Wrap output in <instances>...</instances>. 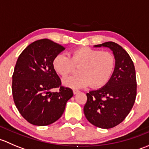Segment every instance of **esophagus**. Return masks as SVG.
Instances as JSON below:
<instances>
[{"label": "esophagus", "mask_w": 149, "mask_h": 149, "mask_svg": "<svg viewBox=\"0 0 149 149\" xmlns=\"http://www.w3.org/2000/svg\"><path fill=\"white\" fill-rule=\"evenodd\" d=\"M73 94H78V93H79V90H78V89H73Z\"/></svg>", "instance_id": "esophagus-1"}]
</instances>
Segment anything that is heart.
<instances>
[{"label":"heart","mask_w":149,"mask_h":149,"mask_svg":"<svg viewBox=\"0 0 149 149\" xmlns=\"http://www.w3.org/2000/svg\"><path fill=\"white\" fill-rule=\"evenodd\" d=\"M73 65H81L80 74L64 79L63 84L72 88H81L91 85L94 88L104 86L112 76L115 68V58L112 53L88 47L73 49L70 57L58 54L52 61L54 70L61 77H65Z\"/></svg>","instance_id":"1"}]
</instances>
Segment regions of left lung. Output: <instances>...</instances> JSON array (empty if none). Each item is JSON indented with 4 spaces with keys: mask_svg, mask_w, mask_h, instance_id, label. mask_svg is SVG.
I'll use <instances>...</instances> for the list:
<instances>
[{
    "mask_svg": "<svg viewBox=\"0 0 149 149\" xmlns=\"http://www.w3.org/2000/svg\"><path fill=\"white\" fill-rule=\"evenodd\" d=\"M94 47L112 51L115 65L107 83L86 94L84 115L96 127L112 128L124 120L134 104L137 88L135 66L128 53L117 43L107 42Z\"/></svg>",
    "mask_w": 149,
    "mask_h": 149,
    "instance_id": "8db88e82",
    "label": "left lung"
}]
</instances>
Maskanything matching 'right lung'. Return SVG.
<instances>
[{
    "instance_id": "1",
    "label": "right lung",
    "mask_w": 149,
    "mask_h": 149,
    "mask_svg": "<svg viewBox=\"0 0 149 149\" xmlns=\"http://www.w3.org/2000/svg\"><path fill=\"white\" fill-rule=\"evenodd\" d=\"M65 48L48 39L28 45L19 56L12 76V93L16 107L24 118L37 126L48 125L63 113L72 89L61 86L52 61ZM59 88L54 93L53 88Z\"/></svg>"
}]
</instances>
